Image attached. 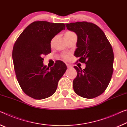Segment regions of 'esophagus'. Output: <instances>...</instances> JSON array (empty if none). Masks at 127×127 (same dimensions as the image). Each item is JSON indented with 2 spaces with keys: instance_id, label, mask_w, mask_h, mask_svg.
Wrapping results in <instances>:
<instances>
[{
  "instance_id": "esophagus-1",
  "label": "esophagus",
  "mask_w": 127,
  "mask_h": 127,
  "mask_svg": "<svg viewBox=\"0 0 127 127\" xmlns=\"http://www.w3.org/2000/svg\"><path fill=\"white\" fill-rule=\"evenodd\" d=\"M66 65H67V68H71L72 67V65H70V64H66Z\"/></svg>"
}]
</instances>
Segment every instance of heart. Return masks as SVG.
I'll use <instances>...</instances> for the list:
<instances>
[{
    "label": "heart",
    "mask_w": 127,
    "mask_h": 127,
    "mask_svg": "<svg viewBox=\"0 0 127 127\" xmlns=\"http://www.w3.org/2000/svg\"><path fill=\"white\" fill-rule=\"evenodd\" d=\"M73 33V32H71V31H68V32H66V33H65V34H71V33ZM63 58H64L65 59H67V58H68V55H67V54H65V55H64Z\"/></svg>",
    "instance_id": "1"
}]
</instances>
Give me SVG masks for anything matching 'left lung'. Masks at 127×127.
<instances>
[{
	"label": "left lung",
	"instance_id": "8db88e82",
	"mask_svg": "<svg viewBox=\"0 0 127 127\" xmlns=\"http://www.w3.org/2000/svg\"><path fill=\"white\" fill-rule=\"evenodd\" d=\"M77 35L74 56L86 67L74 66L77 72L73 81L74 92L83 98L92 99L105 91L113 73L114 53L104 32L95 24L86 21L65 24Z\"/></svg>",
	"mask_w": 127,
	"mask_h": 127
}]
</instances>
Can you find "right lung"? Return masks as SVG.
I'll return each mask as SVG.
<instances>
[{
  "label": "right lung",
  "instance_id": "add662e5",
  "mask_svg": "<svg viewBox=\"0 0 127 127\" xmlns=\"http://www.w3.org/2000/svg\"><path fill=\"white\" fill-rule=\"evenodd\" d=\"M65 29L63 23L34 21L24 29L15 42L12 51L14 69L20 87L30 97L43 99L56 90L67 66L58 60L49 68L43 65L42 56L51 53L52 39Z\"/></svg>",
  "mask_w": 127,
  "mask_h": 127
}]
</instances>
